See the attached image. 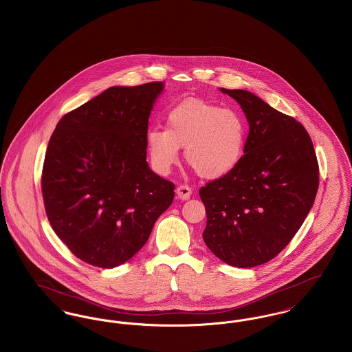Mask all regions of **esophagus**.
I'll return each instance as SVG.
<instances>
[{
  "label": "esophagus",
  "instance_id": "obj_1",
  "mask_svg": "<svg viewBox=\"0 0 352 352\" xmlns=\"http://www.w3.org/2000/svg\"><path fill=\"white\" fill-rule=\"evenodd\" d=\"M175 192H177V197L179 198V199H182V201H187L190 197H191V188L188 186H185V185H181V186L177 187V190H175Z\"/></svg>",
  "mask_w": 352,
  "mask_h": 352
}]
</instances>
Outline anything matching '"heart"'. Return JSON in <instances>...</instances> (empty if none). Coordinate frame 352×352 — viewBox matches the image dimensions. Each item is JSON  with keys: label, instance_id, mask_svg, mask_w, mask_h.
Segmentation results:
<instances>
[{"label": "heart", "instance_id": "1", "mask_svg": "<svg viewBox=\"0 0 352 352\" xmlns=\"http://www.w3.org/2000/svg\"><path fill=\"white\" fill-rule=\"evenodd\" d=\"M248 121L238 110L223 109L204 100H186L170 110L166 129L146 133L151 165L167 174L185 147L187 165L205 179H218L239 165L248 141Z\"/></svg>", "mask_w": 352, "mask_h": 352}]
</instances>
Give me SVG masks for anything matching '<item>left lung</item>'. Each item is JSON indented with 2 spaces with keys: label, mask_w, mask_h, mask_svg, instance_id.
Returning <instances> with one entry per match:
<instances>
[{
  "label": "left lung",
  "mask_w": 352,
  "mask_h": 352,
  "mask_svg": "<svg viewBox=\"0 0 352 352\" xmlns=\"http://www.w3.org/2000/svg\"><path fill=\"white\" fill-rule=\"evenodd\" d=\"M248 118L245 154L228 175L201 187L204 241L221 261L255 267L276 256L303 225L319 186L309 133L248 90L221 87Z\"/></svg>",
  "instance_id": "1"
}]
</instances>
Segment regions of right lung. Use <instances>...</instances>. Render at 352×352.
<instances>
[{
	"label": "right lung",
	"mask_w": 352,
	"mask_h": 352,
	"mask_svg": "<svg viewBox=\"0 0 352 352\" xmlns=\"http://www.w3.org/2000/svg\"><path fill=\"white\" fill-rule=\"evenodd\" d=\"M164 87H109L65 114L52 134L42 170L46 215L89 265L113 269L133 258L174 199V185L146 162L148 117Z\"/></svg>",
	"instance_id": "1"
}]
</instances>
